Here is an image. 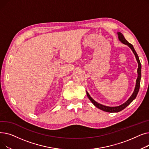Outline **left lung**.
Here are the masks:
<instances>
[{"mask_svg":"<svg viewBox=\"0 0 149 149\" xmlns=\"http://www.w3.org/2000/svg\"><path fill=\"white\" fill-rule=\"evenodd\" d=\"M117 34H118V39L119 40L123 43L124 45H127L129 48L131 49V50L132 51V52H134L135 58L136 59V61L138 62V70H137V73H138V77L137 79L136 80V85H135V88L134 89V92L132 94V95L130 97V98L126 101V102L124 103L123 104H121L120 106H115V107H110V106H104L103 104H101L98 103H97V101H95L94 100H93L89 94V93L86 91V93H87V96L89 98V99L90 100V101L92 103V104L94 105L95 107H97V108L101 109L103 111L107 112H118L122 110H123L124 109L126 108L128 105H129L133 101H134L137 94L138 93L139 89V87H140V81H141V63L138 57V56L137 53L136 52L134 46L130 43H129L127 40L126 39L124 38V36L120 33V32H118L117 33Z\"/></svg>","mask_w":149,"mask_h":149,"instance_id":"1","label":"left lung"}]
</instances>
